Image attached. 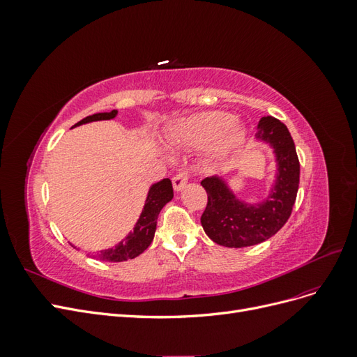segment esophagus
Here are the masks:
<instances>
[{"label":"esophagus","mask_w":357,"mask_h":357,"mask_svg":"<svg viewBox=\"0 0 357 357\" xmlns=\"http://www.w3.org/2000/svg\"><path fill=\"white\" fill-rule=\"evenodd\" d=\"M189 178H190V174L188 171H180V172H177L174 177H172V186H174L176 190H180V189L185 188V185L189 181Z\"/></svg>","instance_id":"obj_1"}]
</instances>
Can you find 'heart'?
I'll return each instance as SVG.
<instances>
[{
	"instance_id": "heart-1",
	"label": "heart",
	"mask_w": 357,
	"mask_h": 357,
	"mask_svg": "<svg viewBox=\"0 0 357 357\" xmlns=\"http://www.w3.org/2000/svg\"><path fill=\"white\" fill-rule=\"evenodd\" d=\"M243 128L234 123V117L223 112H205L183 121L171 139L193 147H207L218 142L219 149L241 142Z\"/></svg>"
}]
</instances>
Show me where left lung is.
<instances>
[{
    "instance_id": "left-lung-1",
    "label": "left lung",
    "mask_w": 357,
    "mask_h": 357,
    "mask_svg": "<svg viewBox=\"0 0 357 357\" xmlns=\"http://www.w3.org/2000/svg\"><path fill=\"white\" fill-rule=\"evenodd\" d=\"M257 137L271 143L278 160V177L271 198L261 205L236 201L225 183L215 177L201 181L207 207L201 225L210 238L226 247H248L271 238L290 218L299 188V159L294 138L284 123L273 116L259 121Z\"/></svg>"
}]
</instances>
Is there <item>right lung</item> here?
Instances as JSON below:
<instances>
[{
    "mask_svg": "<svg viewBox=\"0 0 357 357\" xmlns=\"http://www.w3.org/2000/svg\"><path fill=\"white\" fill-rule=\"evenodd\" d=\"M116 114H117V110H112L110 113H96L82 119V121L75 123L74 126L93 122V121H107V119H113ZM172 197H174V192H172V183L169 178H164L162 181L156 183V185H153L149 192L144 210L142 215H139V219L134 228V232L129 234L122 243H119L113 248H109V250L98 252V253L88 252L86 256L93 257L96 261L122 262L142 255L150 245V243L153 241L159 211L168 201L172 199Z\"/></svg>",
    "mask_w": 357,
    "mask_h": 357,
    "instance_id": "1",
    "label": "right lung"
}]
</instances>
